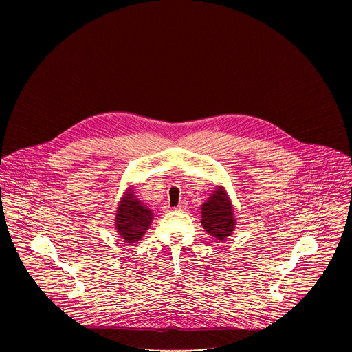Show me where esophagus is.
<instances>
[{
    "label": "esophagus",
    "instance_id": "obj_1",
    "mask_svg": "<svg viewBox=\"0 0 352 352\" xmlns=\"http://www.w3.org/2000/svg\"><path fill=\"white\" fill-rule=\"evenodd\" d=\"M186 207H187V203L182 201L179 204H178V206H177V207H175V210H177V211H184V210H186Z\"/></svg>",
    "mask_w": 352,
    "mask_h": 352
}]
</instances>
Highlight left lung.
<instances>
[{
    "instance_id": "left-lung-1",
    "label": "left lung",
    "mask_w": 352,
    "mask_h": 352,
    "mask_svg": "<svg viewBox=\"0 0 352 352\" xmlns=\"http://www.w3.org/2000/svg\"><path fill=\"white\" fill-rule=\"evenodd\" d=\"M201 223L208 234L220 241L234 234L236 228L234 206L223 186H215L210 198L201 204Z\"/></svg>"
}]
</instances>
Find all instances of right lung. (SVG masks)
I'll use <instances>...</instances> for the list:
<instances>
[{"label": "right lung", "instance_id": "obj_1", "mask_svg": "<svg viewBox=\"0 0 352 352\" xmlns=\"http://www.w3.org/2000/svg\"><path fill=\"white\" fill-rule=\"evenodd\" d=\"M153 218V210L135 197L133 186L128 187L116 208L115 228L120 237L128 245H133L148 232Z\"/></svg>", "mask_w": 352, "mask_h": 352}]
</instances>
